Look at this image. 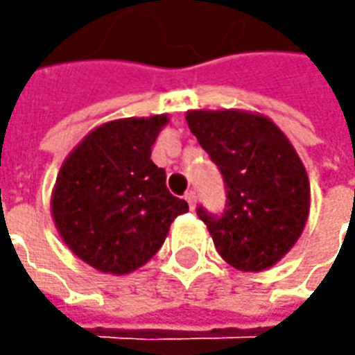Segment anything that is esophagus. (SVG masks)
<instances>
[{"mask_svg": "<svg viewBox=\"0 0 355 355\" xmlns=\"http://www.w3.org/2000/svg\"><path fill=\"white\" fill-rule=\"evenodd\" d=\"M185 201H187L189 209H196V203H198V196H196V191H193V189H189V191L185 193Z\"/></svg>", "mask_w": 355, "mask_h": 355, "instance_id": "34e87169", "label": "esophagus"}]
</instances>
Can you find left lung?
<instances>
[{"label":"left lung","instance_id":"1","mask_svg":"<svg viewBox=\"0 0 355 355\" xmlns=\"http://www.w3.org/2000/svg\"><path fill=\"white\" fill-rule=\"evenodd\" d=\"M187 126L225 184L221 213L198 207L217 252L239 270H265L293 249L306 225L310 185L300 157L268 118L193 110Z\"/></svg>","mask_w":355,"mask_h":355}]
</instances>
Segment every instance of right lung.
Here are the masks:
<instances>
[{"label":"right lung","mask_w":355,"mask_h":355,"mask_svg":"<svg viewBox=\"0 0 355 355\" xmlns=\"http://www.w3.org/2000/svg\"><path fill=\"white\" fill-rule=\"evenodd\" d=\"M168 116L124 118L92 130L62 164L51 199L55 225L90 266L126 275L162 247L187 201L150 159Z\"/></svg>","instance_id":"right-lung-1"}]
</instances>
